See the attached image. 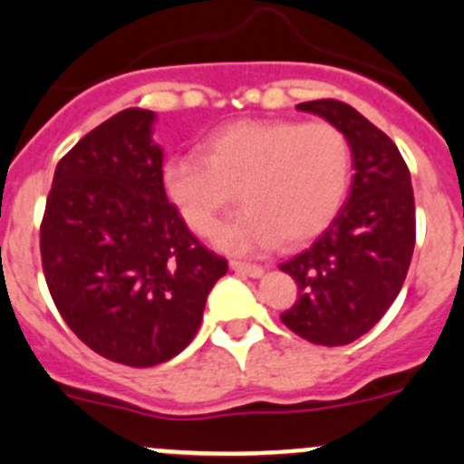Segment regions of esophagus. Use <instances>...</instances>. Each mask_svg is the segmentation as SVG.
<instances>
[{"label":"esophagus","instance_id":"34e87169","mask_svg":"<svg viewBox=\"0 0 464 464\" xmlns=\"http://www.w3.org/2000/svg\"><path fill=\"white\" fill-rule=\"evenodd\" d=\"M231 269L237 271V274L249 276V278H260V276L265 274V266L251 265V262H240V260H231Z\"/></svg>","mask_w":464,"mask_h":464}]
</instances>
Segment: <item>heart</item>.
I'll use <instances>...</instances> for the list:
<instances>
[{
  "label": "heart",
  "mask_w": 464,
  "mask_h": 464,
  "mask_svg": "<svg viewBox=\"0 0 464 464\" xmlns=\"http://www.w3.org/2000/svg\"><path fill=\"white\" fill-rule=\"evenodd\" d=\"M353 154L327 121H236L204 139L202 154L163 163L168 199L193 233L206 236L233 202L245 208L215 231L233 254L298 246L314 240L345 198Z\"/></svg>",
  "instance_id": "heart-1"
}]
</instances>
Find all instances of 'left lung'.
<instances>
[{"mask_svg":"<svg viewBox=\"0 0 464 464\" xmlns=\"http://www.w3.org/2000/svg\"><path fill=\"white\" fill-rule=\"evenodd\" d=\"M345 134L353 152L350 195L310 249L283 262L298 301L280 319L316 345H345L366 334L400 294L415 246L411 172L397 145L341 101L296 105Z\"/></svg>","mask_w":464,"mask_h":464,"instance_id":"obj_1","label":"left lung"}]
</instances>
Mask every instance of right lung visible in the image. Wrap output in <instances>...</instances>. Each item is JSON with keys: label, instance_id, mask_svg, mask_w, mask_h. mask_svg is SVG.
Here are the masks:
<instances>
[{"label": "right lung", "instance_id": "add662e5", "mask_svg": "<svg viewBox=\"0 0 464 464\" xmlns=\"http://www.w3.org/2000/svg\"><path fill=\"white\" fill-rule=\"evenodd\" d=\"M154 119L130 107L73 145L40 227L42 269L64 323L93 353L134 368L168 362L193 341L228 269L168 202Z\"/></svg>", "mask_w": 464, "mask_h": 464}]
</instances>
